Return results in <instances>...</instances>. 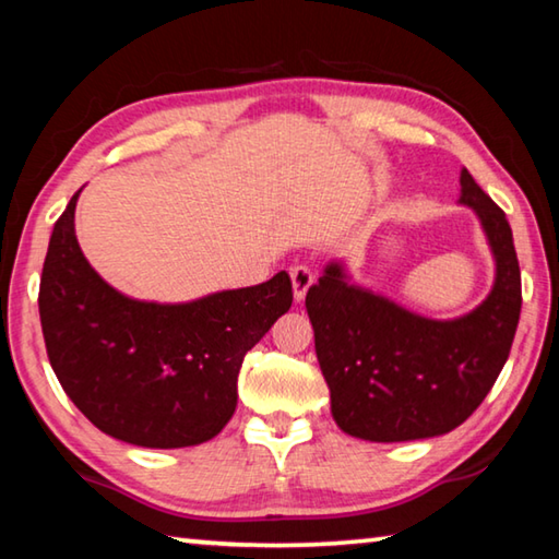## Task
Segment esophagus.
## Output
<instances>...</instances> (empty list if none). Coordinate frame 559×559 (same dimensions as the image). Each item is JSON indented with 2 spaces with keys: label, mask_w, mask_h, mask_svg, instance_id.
Instances as JSON below:
<instances>
[{
  "label": "esophagus",
  "mask_w": 559,
  "mask_h": 559,
  "mask_svg": "<svg viewBox=\"0 0 559 559\" xmlns=\"http://www.w3.org/2000/svg\"><path fill=\"white\" fill-rule=\"evenodd\" d=\"M316 281V273L310 271L308 266H293L290 269V283H293V298H296L298 302L306 298L308 288L313 286Z\"/></svg>",
  "instance_id": "esophagus-1"
}]
</instances>
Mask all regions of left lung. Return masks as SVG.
<instances>
[{"mask_svg": "<svg viewBox=\"0 0 559 559\" xmlns=\"http://www.w3.org/2000/svg\"><path fill=\"white\" fill-rule=\"evenodd\" d=\"M459 204L471 206L493 253L488 296L459 318L414 313L353 283L330 261L306 296L330 412L355 439L394 443L449 433L486 400L520 320V266L506 212L461 169Z\"/></svg>", "mask_w": 559, "mask_h": 559, "instance_id": "left-lung-1", "label": "left lung"}]
</instances>
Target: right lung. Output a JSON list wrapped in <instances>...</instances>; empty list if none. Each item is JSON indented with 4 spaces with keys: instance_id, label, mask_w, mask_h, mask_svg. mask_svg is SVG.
I'll return each mask as SVG.
<instances>
[{
    "instance_id": "right-lung-1",
    "label": "right lung",
    "mask_w": 559,
    "mask_h": 559,
    "mask_svg": "<svg viewBox=\"0 0 559 559\" xmlns=\"http://www.w3.org/2000/svg\"><path fill=\"white\" fill-rule=\"evenodd\" d=\"M53 224L39 316L56 377L108 437L145 449L214 439L236 409L243 355L293 302L281 271L187 302L130 298L98 276L75 239V202Z\"/></svg>"
}]
</instances>
